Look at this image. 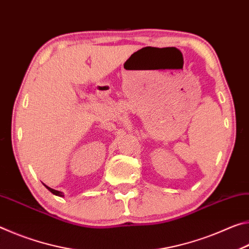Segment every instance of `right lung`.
<instances>
[{
	"instance_id": "1",
	"label": "right lung",
	"mask_w": 249,
	"mask_h": 249,
	"mask_svg": "<svg viewBox=\"0 0 249 249\" xmlns=\"http://www.w3.org/2000/svg\"><path fill=\"white\" fill-rule=\"evenodd\" d=\"M45 187H46V188H47V189H48V190H49L50 192H52V193H53V195H54V196H62V193H61V192H59V191H57V190H53V189H52V188H49V187H47V185H46V184H45Z\"/></svg>"
}]
</instances>
